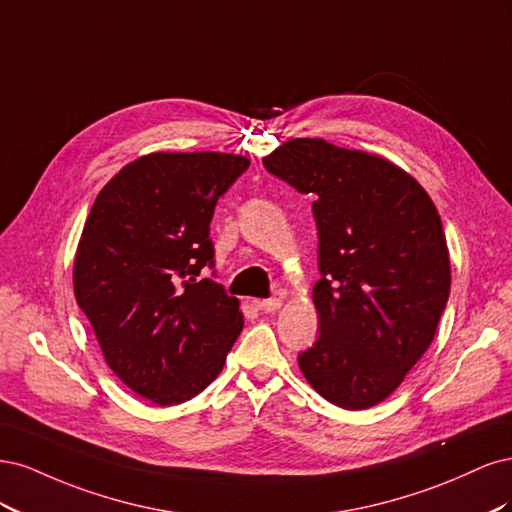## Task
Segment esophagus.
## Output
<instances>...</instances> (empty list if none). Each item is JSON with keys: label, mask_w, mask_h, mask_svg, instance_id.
<instances>
[{"label": "esophagus", "mask_w": 512, "mask_h": 512, "mask_svg": "<svg viewBox=\"0 0 512 512\" xmlns=\"http://www.w3.org/2000/svg\"><path fill=\"white\" fill-rule=\"evenodd\" d=\"M254 303H256V307L260 309V312H265V314L277 312V309L282 307V299H277V297H271V299H262V301H254Z\"/></svg>", "instance_id": "34e87169"}]
</instances>
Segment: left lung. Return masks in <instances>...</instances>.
I'll return each mask as SVG.
<instances>
[{"label": "left lung", "mask_w": 512, "mask_h": 512, "mask_svg": "<svg viewBox=\"0 0 512 512\" xmlns=\"http://www.w3.org/2000/svg\"><path fill=\"white\" fill-rule=\"evenodd\" d=\"M262 164L316 198L320 335L299 354L303 376L339 408L376 406L429 348L451 292L438 209L406 170L322 138H294Z\"/></svg>", "instance_id": "left-lung-1"}]
</instances>
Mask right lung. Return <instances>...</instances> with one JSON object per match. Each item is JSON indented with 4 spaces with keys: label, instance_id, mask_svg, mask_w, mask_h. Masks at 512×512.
I'll return each mask as SVG.
<instances>
[{
    "label": "right lung",
    "instance_id": "1",
    "mask_svg": "<svg viewBox=\"0 0 512 512\" xmlns=\"http://www.w3.org/2000/svg\"><path fill=\"white\" fill-rule=\"evenodd\" d=\"M250 166L232 153H149L98 194L74 258L76 303L115 376L158 406L218 378L243 329L239 301L200 277L209 224Z\"/></svg>",
    "mask_w": 512,
    "mask_h": 512
}]
</instances>
